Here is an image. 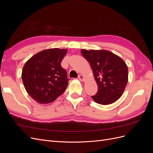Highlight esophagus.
<instances>
[{
    "label": "esophagus",
    "mask_w": 153,
    "mask_h": 153,
    "mask_svg": "<svg viewBox=\"0 0 153 153\" xmlns=\"http://www.w3.org/2000/svg\"><path fill=\"white\" fill-rule=\"evenodd\" d=\"M78 79H79L80 81H84V76H83V75H80L79 76H78Z\"/></svg>",
    "instance_id": "obj_1"
}]
</instances>
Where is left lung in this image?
I'll return each instance as SVG.
<instances>
[{
    "mask_svg": "<svg viewBox=\"0 0 153 153\" xmlns=\"http://www.w3.org/2000/svg\"><path fill=\"white\" fill-rule=\"evenodd\" d=\"M89 62L98 87L96 95L91 96L96 103L110 105L122 96L128 81L126 64L118 55L105 50H81Z\"/></svg>",
    "mask_w": 153,
    "mask_h": 153,
    "instance_id": "8db88e82",
    "label": "left lung"
}]
</instances>
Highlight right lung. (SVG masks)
Here are the masks:
<instances>
[{
	"label": "right lung",
	"mask_w": 153,
	"mask_h": 153,
	"mask_svg": "<svg viewBox=\"0 0 153 153\" xmlns=\"http://www.w3.org/2000/svg\"><path fill=\"white\" fill-rule=\"evenodd\" d=\"M67 51L57 48L44 50L25 62L22 81L27 92L36 102H52L66 89L69 79L61 63Z\"/></svg>",
	"instance_id": "add662e5"
}]
</instances>
